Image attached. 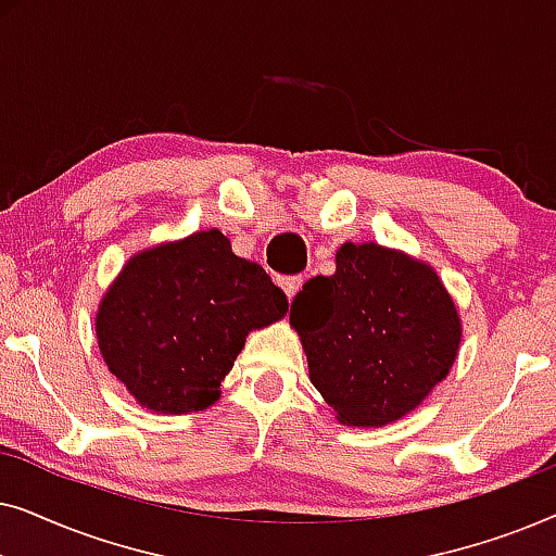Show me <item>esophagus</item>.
I'll return each mask as SVG.
<instances>
[{
    "mask_svg": "<svg viewBox=\"0 0 556 556\" xmlns=\"http://www.w3.org/2000/svg\"><path fill=\"white\" fill-rule=\"evenodd\" d=\"M301 286H303V278H301V276H288V278H280V288H283V293L288 295V301H291L293 295L301 291Z\"/></svg>",
    "mask_w": 556,
    "mask_h": 556,
    "instance_id": "esophagus-1",
    "label": "esophagus"
}]
</instances>
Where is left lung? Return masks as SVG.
Returning <instances> with one entry per match:
<instances>
[{"instance_id": "8db88e82", "label": "left lung", "mask_w": 556, "mask_h": 556, "mask_svg": "<svg viewBox=\"0 0 556 556\" xmlns=\"http://www.w3.org/2000/svg\"><path fill=\"white\" fill-rule=\"evenodd\" d=\"M308 377L349 428H382L420 405L451 371L460 316L428 263L377 242H344L337 273L291 303Z\"/></svg>"}]
</instances>
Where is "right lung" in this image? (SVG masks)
<instances>
[{
	"label": "right lung",
	"instance_id": "add662e5",
	"mask_svg": "<svg viewBox=\"0 0 556 556\" xmlns=\"http://www.w3.org/2000/svg\"><path fill=\"white\" fill-rule=\"evenodd\" d=\"M288 311L286 293L219 230L136 253L105 291L96 337L105 367L151 413L185 415L219 400L253 329Z\"/></svg>",
	"mask_w": 556,
	"mask_h": 556
}]
</instances>
